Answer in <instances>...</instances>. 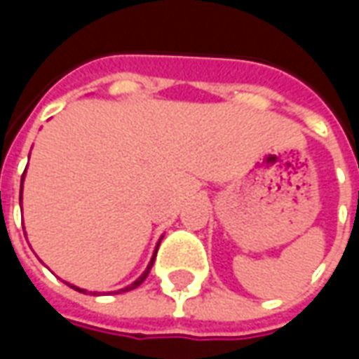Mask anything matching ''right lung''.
<instances>
[{"mask_svg": "<svg viewBox=\"0 0 359 359\" xmlns=\"http://www.w3.org/2000/svg\"><path fill=\"white\" fill-rule=\"evenodd\" d=\"M22 179H25V172H22ZM157 248H159V246H157ZM157 254V252H156ZM154 259H156V256L151 257V262H149V265H148V269L144 271V273H142V277L138 278V280H134L133 285L130 286H126V288H121V290H117V292H126V290H133V288H136V286H140L142 283H144V280H146V277H148V273H149V269H151V265H154ZM74 288V286H73ZM76 290H79V292H86V290H81V288H76ZM95 294V292H94Z\"/></svg>", "mask_w": 359, "mask_h": 359, "instance_id": "add662e5", "label": "right lung"}]
</instances>
